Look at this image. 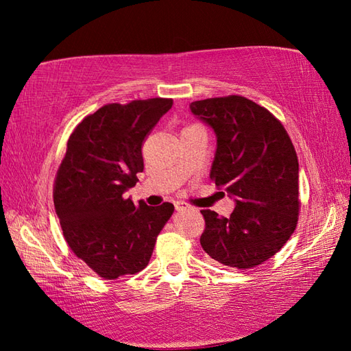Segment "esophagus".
Segmentation results:
<instances>
[{"label": "esophagus", "instance_id": "esophagus-1", "mask_svg": "<svg viewBox=\"0 0 351 351\" xmlns=\"http://www.w3.org/2000/svg\"><path fill=\"white\" fill-rule=\"evenodd\" d=\"M175 208H176V211H184V210H187V205H185V204H176L175 205Z\"/></svg>", "mask_w": 351, "mask_h": 351}]
</instances>
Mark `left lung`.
<instances>
[{"label": "left lung", "instance_id": "8db88e82", "mask_svg": "<svg viewBox=\"0 0 351 351\" xmlns=\"http://www.w3.org/2000/svg\"><path fill=\"white\" fill-rule=\"evenodd\" d=\"M191 113L217 138L211 180L234 199L230 217L202 210V249L220 264L252 268L276 255L299 215V160L283 125L243 96L195 101Z\"/></svg>", "mask_w": 351, "mask_h": 351}]
</instances>
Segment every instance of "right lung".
<instances>
[{
    "mask_svg": "<svg viewBox=\"0 0 351 351\" xmlns=\"http://www.w3.org/2000/svg\"><path fill=\"white\" fill-rule=\"evenodd\" d=\"M173 99L108 104L83 119L57 171L54 206L71 250L104 279L149 264L156 237L175 206L134 205L123 193L143 171L141 145Z\"/></svg>",
    "mask_w": 351,
    "mask_h": 351,
    "instance_id": "right-lung-1",
    "label": "right lung"
}]
</instances>
